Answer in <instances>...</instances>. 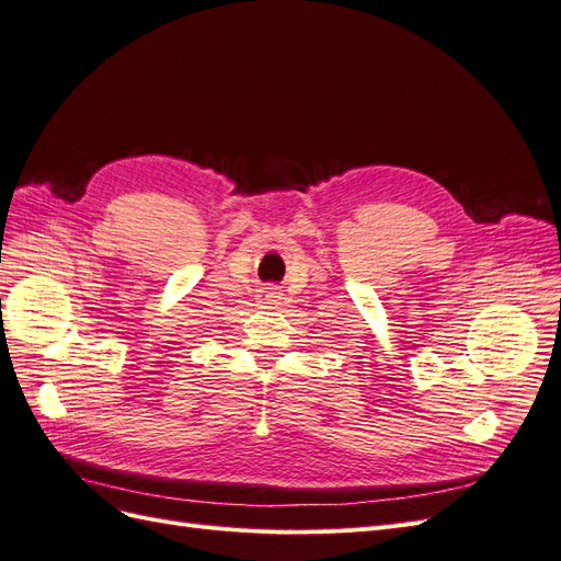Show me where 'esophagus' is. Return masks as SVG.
I'll return each mask as SVG.
<instances>
[{
  "label": "esophagus",
  "mask_w": 561,
  "mask_h": 561,
  "mask_svg": "<svg viewBox=\"0 0 561 561\" xmlns=\"http://www.w3.org/2000/svg\"><path fill=\"white\" fill-rule=\"evenodd\" d=\"M280 299H283V293L278 290L276 285H268V287H262V290H260V301L268 304V307H276V304H280Z\"/></svg>",
  "instance_id": "34e87169"
}]
</instances>
